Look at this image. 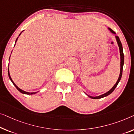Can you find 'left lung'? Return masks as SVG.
I'll list each match as a JSON object with an SVG mask.
<instances>
[{"instance_id": "left-lung-1", "label": "left lung", "mask_w": 134, "mask_h": 134, "mask_svg": "<svg viewBox=\"0 0 134 134\" xmlns=\"http://www.w3.org/2000/svg\"><path fill=\"white\" fill-rule=\"evenodd\" d=\"M108 29L109 31H110L112 34H116L115 32H114L111 28H109V27H108ZM115 39H116L117 44H118V46H119V51H120V75H119V78H118V79H117L116 83H115V85H114V86L111 88V89L109 90L108 91H107V93H105L104 94H102L97 96H91L87 94L86 93L84 92V93L85 94H86L88 97H89L90 98L93 99H98L103 98V97H106V96H107L109 95L111 93H112V92H113L115 88L117 87V85H118L119 82H120V79L121 78V76H122L123 67V65H124V54H123V47H122V44H121V43L119 37H118V36L115 35Z\"/></svg>"}]
</instances>
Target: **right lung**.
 <instances>
[{
  "label": "right lung",
  "instance_id": "add662e5",
  "mask_svg": "<svg viewBox=\"0 0 134 134\" xmlns=\"http://www.w3.org/2000/svg\"><path fill=\"white\" fill-rule=\"evenodd\" d=\"M24 31H23L22 32H21L20 34H19V37H18L17 38V39H16V40H15V44H14V46H15V43H16V42H17V40H18V38H19V36L21 35V34ZM12 52H13V51H12ZM12 52H11V53H12ZM10 57H11V55H10V57H9V59H10ZM9 64H8V67H9ZM8 76H9V79L11 80V81L12 82V83H13V85H14V86L16 87V88H17L18 90H19L20 92V93H21L22 94H27V95H31V94H36L37 93V92H33V93H29V92H27V91H24V90H21V89H20V88H19L18 87L17 85H16V84L14 82V81H13V79H12V78H11V76H10V73H9V67H8Z\"/></svg>",
  "mask_w": 134,
  "mask_h": 134
}]
</instances>
